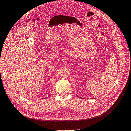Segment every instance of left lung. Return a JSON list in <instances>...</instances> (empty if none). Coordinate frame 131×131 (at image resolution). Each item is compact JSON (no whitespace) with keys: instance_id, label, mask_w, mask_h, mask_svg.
<instances>
[{"instance_id":"obj_1","label":"left lung","mask_w":131,"mask_h":131,"mask_svg":"<svg viewBox=\"0 0 131 131\" xmlns=\"http://www.w3.org/2000/svg\"><path fill=\"white\" fill-rule=\"evenodd\" d=\"M94 99H95V98H94Z\"/></svg>"}]
</instances>
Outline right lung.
<instances>
[{
  "label": "right lung",
  "mask_w": 131,
  "mask_h": 131,
  "mask_svg": "<svg viewBox=\"0 0 131 131\" xmlns=\"http://www.w3.org/2000/svg\"><path fill=\"white\" fill-rule=\"evenodd\" d=\"M46 98H47V97H46Z\"/></svg>",
  "instance_id": "right-lung-1"
}]
</instances>
